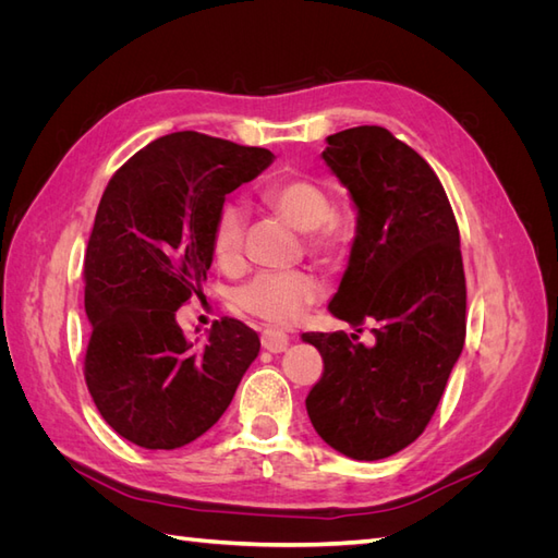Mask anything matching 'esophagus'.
<instances>
[{
	"label": "esophagus",
	"instance_id": "esophagus-1",
	"mask_svg": "<svg viewBox=\"0 0 558 558\" xmlns=\"http://www.w3.org/2000/svg\"><path fill=\"white\" fill-rule=\"evenodd\" d=\"M289 342H291V337L286 335V332H281V330H275V328H265L263 335H260L263 349L272 351V353L286 351V347H289Z\"/></svg>",
	"mask_w": 558,
	"mask_h": 558
}]
</instances>
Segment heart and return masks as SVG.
<instances>
[{
  "mask_svg": "<svg viewBox=\"0 0 558 558\" xmlns=\"http://www.w3.org/2000/svg\"><path fill=\"white\" fill-rule=\"evenodd\" d=\"M263 199L286 216L298 230L312 232V246L318 251H337L347 242V228L332 216L330 197L316 181L286 174L263 185ZM248 214L240 199H226L218 207L211 244L216 258L230 265L240 258ZM324 295V281L310 269L286 272H258L242 283L234 298L240 307L272 324H291L307 305Z\"/></svg>",
  "mask_w": 558,
  "mask_h": 558,
  "instance_id": "heart-1",
  "label": "heart"
}]
</instances>
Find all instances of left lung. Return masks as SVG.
Listing matches in <instances>:
<instances>
[{"label":"left lung","mask_w":558,"mask_h":558,"mask_svg":"<svg viewBox=\"0 0 558 558\" xmlns=\"http://www.w3.org/2000/svg\"><path fill=\"white\" fill-rule=\"evenodd\" d=\"M324 156L356 207V238L330 314L363 332H305L324 359L307 396L320 440L379 461L424 433L465 342L459 226L430 165L379 125L326 140Z\"/></svg>","instance_id":"8db88e82"}]
</instances>
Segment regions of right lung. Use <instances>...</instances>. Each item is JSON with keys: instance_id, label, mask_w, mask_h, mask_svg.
<instances>
[{"instance_id": "right-lung-1", "label": "right lung", "mask_w": 558, "mask_h": 558, "mask_svg": "<svg viewBox=\"0 0 558 558\" xmlns=\"http://www.w3.org/2000/svg\"><path fill=\"white\" fill-rule=\"evenodd\" d=\"M267 148L172 132L137 150L99 199L88 240L86 384L107 424L177 449L223 416L260 340L238 318L185 340L177 310L207 279L226 195L272 165Z\"/></svg>"}]
</instances>
